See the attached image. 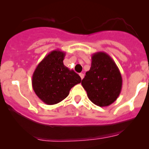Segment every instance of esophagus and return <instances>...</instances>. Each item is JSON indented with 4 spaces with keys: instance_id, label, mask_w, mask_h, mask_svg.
Returning a JSON list of instances; mask_svg holds the SVG:
<instances>
[{
    "instance_id": "34e87169",
    "label": "esophagus",
    "mask_w": 149,
    "mask_h": 149,
    "mask_svg": "<svg viewBox=\"0 0 149 149\" xmlns=\"http://www.w3.org/2000/svg\"><path fill=\"white\" fill-rule=\"evenodd\" d=\"M80 77H81V79H83L84 77V74L83 73H81L80 74Z\"/></svg>"
}]
</instances>
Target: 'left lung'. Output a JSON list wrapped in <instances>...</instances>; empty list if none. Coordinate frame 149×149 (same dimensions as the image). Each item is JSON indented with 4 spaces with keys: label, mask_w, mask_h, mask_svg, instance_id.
Returning a JSON list of instances; mask_svg holds the SVG:
<instances>
[{
    "label": "left lung",
    "mask_w": 149,
    "mask_h": 149,
    "mask_svg": "<svg viewBox=\"0 0 149 149\" xmlns=\"http://www.w3.org/2000/svg\"><path fill=\"white\" fill-rule=\"evenodd\" d=\"M81 84L93 104L107 107L119 97L122 78L113 60L105 52H97L92 56L91 68L86 72Z\"/></svg>",
    "instance_id": "left-lung-1"
}]
</instances>
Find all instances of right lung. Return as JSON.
I'll return each instance as SVG.
<instances>
[{
	"instance_id": "add662e5",
	"label": "right lung",
	"mask_w": 149,
	"mask_h": 149,
	"mask_svg": "<svg viewBox=\"0 0 149 149\" xmlns=\"http://www.w3.org/2000/svg\"><path fill=\"white\" fill-rule=\"evenodd\" d=\"M65 56V52L60 50L51 51L39 63L33 74V89L46 104L62 101L74 86L81 82L76 72L64 65Z\"/></svg>"
}]
</instances>
